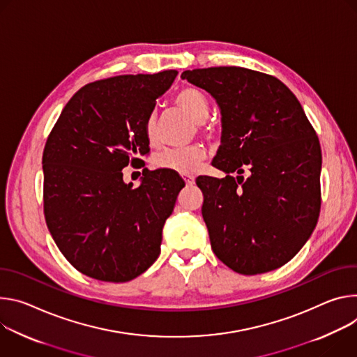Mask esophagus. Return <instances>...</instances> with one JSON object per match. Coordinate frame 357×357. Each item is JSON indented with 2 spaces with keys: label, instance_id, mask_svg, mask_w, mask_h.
<instances>
[{
  "label": "esophagus",
  "instance_id": "esophagus-1",
  "mask_svg": "<svg viewBox=\"0 0 357 357\" xmlns=\"http://www.w3.org/2000/svg\"><path fill=\"white\" fill-rule=\"evenodd\" d=\"M183 178H184V181H185V184L187 185H192L194 184V176H191V174H183Z\"/></svg>",
  "mask_w": 357,
  "mask_h": 357
}]
</instances>
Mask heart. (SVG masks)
<instances>
[{
	"label": "heart",
	"mask_w": 357,
	"mask_h": 357,
	"mask_svg": "<svg viewBox=\"0 0 357 357\" xmlns=\"http://www.w3.org/2000/svg\"><path fill=\"white\" fill-rule=\"evenodd\" d=\"M177 106L185 112L194 122L204 123L210 116V105L204 93L195 88H184L176 95ZM144 133L150 144H157L158 130L157 117L154 113L149 114L144 123ZM206 157V150L195 144L180 149H167L155 157V165L162 169L173 170L180 174L194 173L200 167Z\"/></svg>",
	"instance_id": "heart-1"
}]
</instances>
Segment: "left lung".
<instances>
[{
    "mask_svg": "<svg viewBox=\"0 0 357 357\" xmlns=\"http://www.w3.org/2000/svg\"><path fill=\"white\" fill-rule=\"evenodd\" d=\"M181 77L208 92L221 113L213 166L227 176L195 180L214 254L243 275L285 265L321 210V144L299 100L280 79L247 68L192 69Z\"/></svg>",
    "mask_w": 357,
    "mask_h": 357,
    "instance_id": "8db88e82",
    "label": "left lung"
}]
</instances>
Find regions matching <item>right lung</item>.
<instances>
[{
	"label": "right lung",
	"instance_id": "obj_1",
	"mask_svg": "<svg viewBox=\"0 0 357 357\" xmlns=\"http://www.w3.org/2000/svg\"><path fill=\"white\" fill-rule=\"evenodd\" d=\"M177 70L122 75L79 89L43 155L44 213L63 257L91 278L128 282L160 254L162 232L183 178L143 170L137 188L122 170L150 151L144 123Z\"/></svg>",
	"mask_w": 357,
	"mask_h": 357
}]
</instances>
